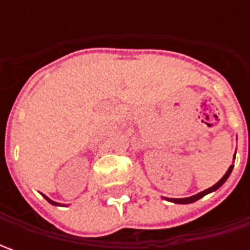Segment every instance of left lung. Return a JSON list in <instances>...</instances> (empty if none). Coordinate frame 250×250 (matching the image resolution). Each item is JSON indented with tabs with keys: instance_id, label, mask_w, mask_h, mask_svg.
<instances>
[{
	"instance_id": "left-lung-1",
	"label": "left lung",
	"mask_w": 250,
	"mask_h": 250,
	"mask_svg": "<svg viewBox=\"0 0 250 250\" xmlns=\"http://www.w3.org/2000/svg\"><path fill=\"white\" fill-rule=\"evenodd\" d=\"M234 160H235V154H234ZM232 168H234V166H231V167L228 168V171L226 172V175L221 178V179L217 182L216 185H213V187L208 188V189H206V190H203V192L197 193V195H195V196L185 197V199H169V200H171V202H174V203H181V205H187V203H193V202H196V200H199L200 197H203L205 195H207V193H210V192H214L216 189H218V188L221 187V185H223V184H224V182L227 181V178L231 175V171H232Z\"/></svg>"
}]
</instances>
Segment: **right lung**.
I'll return each mask as SVG.
<instances>
[{"label": "right lung", "mask_w": 250, "mask_h": 250, "mask_svg": "<svg viewBox=\"0 0 250 250\" xmlns=\"http://www.w3.org/2000/svg\"><path fill=\"white\" fill-rule=\"evenodd\" d=\"M44 197H45V199H47V200H48V202H50L51 205H58V203H55V202H53V200H50V199H48V197H47V196H44Z\"/></svg>", "instance_id": "right-lung-1"}]
</instances>
